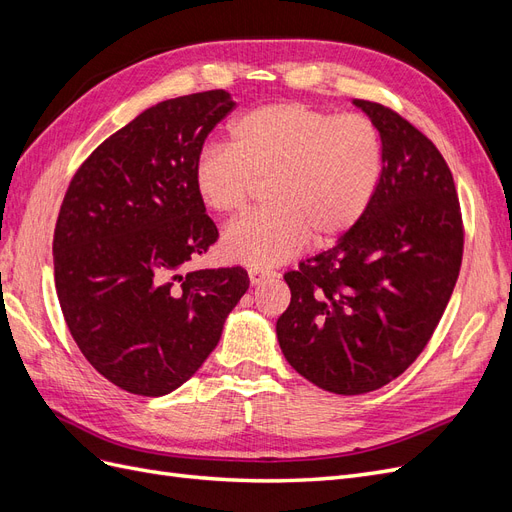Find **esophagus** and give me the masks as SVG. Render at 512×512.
I'll return each instance as SVG.
<instances>
[{
	"instance_id": "1",
	"label": "esophagus",
	"mask_w": 512,
	"mask_h": 512,
	"mask_svg": "<svg viewBox=\"0 0 512 512\" xmlns=\"http://www.w3.org/2000/svg\"><path fill=\"white\" fill-rule=\"evenodd\" d=\"M247 273H250V282H252V286H258V284H262L265 280H271V277H275V273H273V271H269V269H258V267L250 269Z\"/></svg>"
}]
</instances>
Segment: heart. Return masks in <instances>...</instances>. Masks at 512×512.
Returning a JSON list of instances; mask_svg holds the SVG:
<instances>
[{
  "label": "heart",
  "mask_w": 512,
  "mask_h": 512,
  "mask_svg": "<svg viewBox=\"0 0 512 512\" xmlns=\"http://www.w3.org/2000/svg\"><path fill=\"white\" fill-rule=\"evenodd\" d=\"M382 175L378 128L363 115L286 102L254 108L194 166L203 205L220 215L245 209L267 183L271 209L245 215L222 235L230 262L271 267L314 245L342 239L365 215Z\"/></svg>",
  "instance_id": "heart-1"
}]
</instances>
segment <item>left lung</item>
I'll list each match as a JSON object with an SVG mask.
<instances>
[{"label":"left lung","instance_id":"left-lung-1","mask_svg":"<svg viewBox=\"0 0 512 512\" xmlns=\"http://www.w3.org/2000/svg\"><path fill=\"white\" fill-rule=\"evenodd\" d=\"M354 106L382 141V175L363 218L284 280L277 342L303 378L337 395L389 384L436 331L459 277L463 222L451 168L391 108Z\"/></svg>","mask_w":512,"mask_h":512}]
</instances>
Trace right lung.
Returning a JSON list of instances; mask_svg holds the SVG:
<instances>
[{
  "mask_svg": "<svg viewBox=\"0 0 512 512\" xmlns=\"http://www.w3.org/2000/svg\"><path fill=\"white\" fill-rule=\"evenodd\" d=\"M224 89L147 108L72 177L53 237L55 288L76 346L119 389L160 397L190 380L250 288L241 267L188 271L218 241L194 188Z\"/></svg>",
  "mask_w": 512,
  "mask_h": 512,
  "instance_id": "add662e5",
  "label": "right lung"
}]
</instances>
